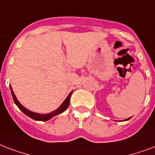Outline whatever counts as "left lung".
I'll return each mask as SVG.
<instances>
[{
  "instance_id": "obj_1",
  "label": "left lung",
  "mask_w": 155,
  "mask_h": 155,
  "mask_svg": "<svg viewBox=\"0 0 155 155\" xmlns=\"http://www.w3.org/2000/svg\"><path fill=\"white\" fill-rule=\"evenodd\" d=\"M130 118H131V117H130ZM130 118H129V119H126V120H129V119Z\"/></svg>"
}]
</instances>
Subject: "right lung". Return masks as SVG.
<instances>
[{"label":"right lung","mask_w":155,"mask_h":155,"mask_svg":"<svg viewBox=\"0 0 155 155\" xmlns=\"http://www.w3.org/2000/svg\"><path fill=\"white\" fill-rule=\"evenodd\" d=\"M11 89V94L12 96H13V99H14V101L15 103L17 106L18 107V108L21 110L24 114H26V116H28L29 117H31L33 120H41V121H47L50 120L51 118H52L53 116H56V115H59V114L62 113L63 111H64L68 108V107H69V102H70V97H71V94L73 93V91H71L69 94L68 95V97L66 98V99L63 102V104H61V107H59L58 109H56V111H53V112H51V113L49 114H44V115H41V114H38V113H35V112H32V111H29L26 108H25L22 105H21V104L18 101V99H17L16 96H15V94H14V92H13V90Z\"/></svg>","instance_id":"add662e5"}]
</instances>
